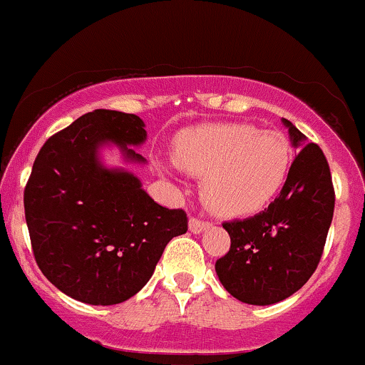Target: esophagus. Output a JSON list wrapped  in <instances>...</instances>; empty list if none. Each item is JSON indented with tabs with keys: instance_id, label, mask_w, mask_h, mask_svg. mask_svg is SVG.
<instances>
[{
	"instance_id": "34e87169",
	"label": "esophagus",
	"mask_w": 365,
	"mask_h": 365,
	"mask_svg": "<svg viewBox=\"0 0 365 365\" xmlns=\"http://www.w3.org/2000/svg\"><path fill=\"white\" fill-rule=\"evenodd\" d=\"M187 226H190V231H191V233L198 235V233H202V231L209 230L210 226H212V222H209V221H202V219H198V217H191V219H190V222H187Z\"/></svg>"
}]
</instances>
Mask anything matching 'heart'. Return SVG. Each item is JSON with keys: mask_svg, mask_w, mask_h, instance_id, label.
<instances>
[{"mask_svg": "<svg viewBox=\"0 0 365 365\" xmlns=\"http://www.w3.org/2000/svg\"><path fill=\"white\" fill-rule=\"evenodd\" d=\"M292 158L282 132L237 121L187 128L174 146L175 163L202 175L207 205L231 217L266 209L287 181Z\"/></svg>", "mask_w": 365, "mask_h": 365, "instance_id": "b5f03b06", "label": "heart"}]
</instances>
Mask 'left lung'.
<instances>
[{"instance_id":"1","label":"left lung","mask_w":365,"mask_h":365,"mask_svg":"<svg viewBox=\"0 0 365 365\" xmlns=\"http://www.w3.org/2000/svg\"><path fill=\"white\" fill-rule=\"evenodd\" d=\"M299 153L278 198L262 212L225 222L231 245L215 273L231 296L247 304L278 303L299 291L319 266L334 214V187L322 150L289 120Z\"/></svg>"}]
</instances>
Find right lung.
Instances as JSON below:
<instances>
[{"label": "right lung", "instance_id": "right-lung-1", "mask_svg": "<svg viewBox=\"0 0 365 365\" xmlns=\"http://www.w3.org/2000/svg\"><path fill=\"white\" fill-rule=\"evenodd\" d=\"M135 115L96 109L50 137L24 191L34 259L53 285L97 307L130 299L148 284L165 245L186 233L181 209L158 205L137 175L106 167L101 150L116 146L125 163L144 165L146 143Z\"/></svg>", "mask_w": 365, "mask_h": 365}]
</instances>
